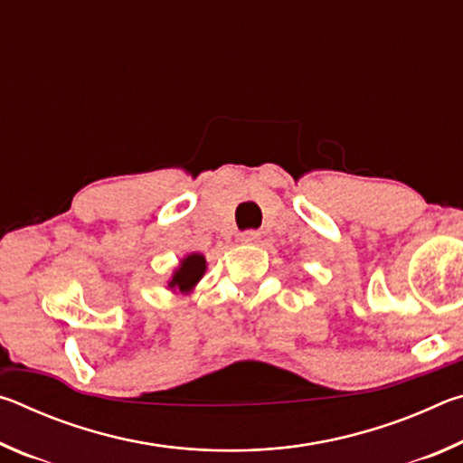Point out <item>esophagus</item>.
Wrapping results in <instances>:
<instances>
[{"label": "esophagus", "mask_w": 463, "mask_h": 463, "mask_svg": "<svg viewBox=\"0 0 463 463\" xmlns=\"http://www.w3.org/2000/svg\"><path fill=\"white\" fill-rule=\"evenodd\" d=\"M239 239H241V242H247V245H250V242L260 241V232H257V231H245V232L239 234Z\"/></svg>", "instance_id": "1"}]
</instances>
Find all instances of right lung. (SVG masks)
I'll return each mask as SVG.
<instances>
[{
	"mask_svg": "<svg viewBox=\"0 0 463 463\" xmlns=\"http://www.w3.org/2000/svg\"><path fill=\"white\" fill-rule=\"evenodd\" d=\"M203 271H206V260H203V255L190 253L179 261V268L171 276L167 288L174 289V292L190 294L195 284L202 279Z\"/></svg>",
	"mask_w": 463,
	"mask_h": 463,
	"instance_id": "1",
	"label": "right lung"
}]
</instances>
